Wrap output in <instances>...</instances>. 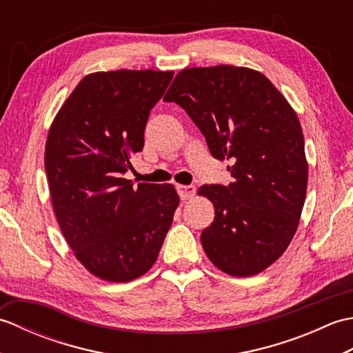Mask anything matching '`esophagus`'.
I'll return each instance as SVG.
<instances>
[{"label": "esophagus", "mask_w": 353, "mask_h": 353, "mask_svg": "<svg viewBox=\"0 0 353 353\" xmlns=\"http://www.w3.org/2000/svg\"><path fill=\"white\" fill-rule=\"evenodd\" d=\"M177 192L182 200H190L196 194V188L192 185H177Z\"/></svg>", "instance_id": "1"}]
</instances>
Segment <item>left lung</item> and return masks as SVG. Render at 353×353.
Here are the masks:
<instances>
[{"instance_id":"obj_1","label":"left lung","mask_w":353,"mask_h":353,"mask_svg":"<svg viewBox=\"0 0 353 353\" xmlns=\"http://www.w3.org/2000/svg\"><path fill=\"white\" fill-rule=\"evenodd\" d=\"M205 134L215 159H230L234 182L203 185L215 216L200 235L209 261L247 277L282 256L294 236L308 186L301 121L264 74L234 65L185 68L163 97Z\"/></svg>"}]
</instances>
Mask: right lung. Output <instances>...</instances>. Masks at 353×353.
<instances>
[{
  "label": "right lung",
  "instance_id": "1",
  "mask_svg": "<svg viewBox=\"0 0 353 353\" xmlns=\"http://www.w3.org/2000/svg\"><path fill=\"white\" fill-rule=\"evenodd\" d=\"M172 74H88L51 123L45 171L52 211L77 261L103 281L130 282L153 267L181 201L174 185L124 179Z\"/></svg>",
  "mask_w": 353,
  "mask_h": 353
}]
</instances>
